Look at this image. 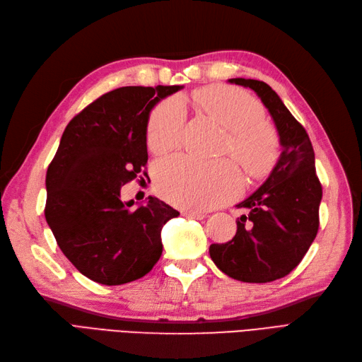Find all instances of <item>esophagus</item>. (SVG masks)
Wrapping results in <instances>:
<instances>
[{
  "mask_svg": "<svg viewBox=\"0 0 362 362\" xmlns=\"http://www.w3.org/2000/svg\"><path fill=\"white\" fill-rule=\"evenodd\" d=\"M182 214L183 216H187L188 218H196V220H202V218H205L206 216L205 214H203V212H200V211H183L182 212Z\"/></svg>",
  "mask_w": 362,
  "mask_h": 362,
  "instance_id": "1",
  "label": "esophagus"
}]
</instances>
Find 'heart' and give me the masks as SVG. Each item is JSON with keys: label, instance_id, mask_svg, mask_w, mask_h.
Listing matches in <instances>:
<instances>
[{"label": "heart", "instance_id": "obj_1", "mask_svg": "<svg viewBox=\"0 0 362 362\" xmlns=\"http://www.w3.org/2000/svg\"><path fill=\"white\" fill-rule=\"evenodd\" d=\"M196 104L226 129L223 153H229L252 179H262L280 157V136L264 120V107L246 91L209 86L194 93ZM187 111L177 96L157 104L146 125V145L153 153L174 150L182 141ZM242 177L234 162H202L174 156L156 166V188L174 205L206 209L235 197Z\"/></svg>", "mask_w": 362, "mask_h": 362}]
</instances>
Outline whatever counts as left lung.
Here are the masks:
<instances>
[{
	"instance_id": "obj_1",
	"label": "left lung",
	"mask_w": 362,
	"mask_h": 362,
	"mask_svg": "<svg viewBox=\"0 0 362 362\" xmlns=\"http://www.w3.org/2000/svg\"><path fill=\"white\" fill-rule=\"evenodd\" d=\"M229 82L252 88L274 119L283 151L267 180L238 208L237 233L228 243L209 246L221 272L245 283H269L300 264L320 228L322 188L315 153L304 127L263 81L235 78Z\"/></svg>"
}]
</instances>
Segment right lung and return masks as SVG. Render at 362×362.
I'll return each mask as SVG.
<instances>
[{
	"label": "right lung",
	"mask_w": 362,
	"mask_h": 362,
	"mask_svg": "<svg viewBox=\"0 0 362 362\" xmlns=\"http://www.w3.org/2000/svg\"><path fill=\"white\" fill-rule=\"evenodd\" d=\"M180 86L120 87L73 117L45 175V220L71 264L90 280H139L162 255L160 230L179 211L148 197L132 209L120 188L145 168L151 108Z\"/></svg>",
	"instance_id": "right-lung-1"
}]
</instances>
